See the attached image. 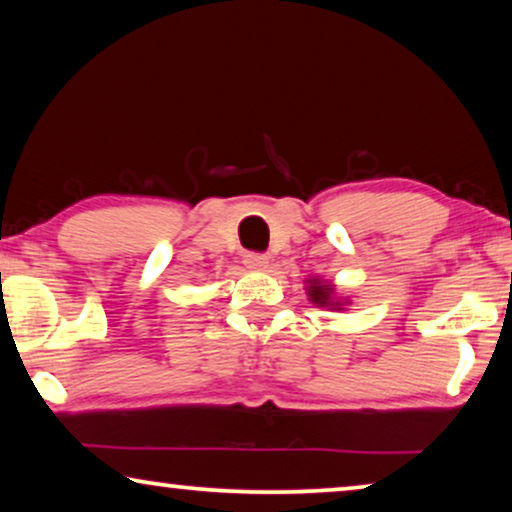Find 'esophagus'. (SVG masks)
Wrapping results in <instances>:
<instances>
[{"label":"esophagus","mask_w":512,"mask_h":512,"mask_svg":"<svg viewBox=\"0 0 512 512\" xmlns=\"http://www.w3.org/2000/svg\"><path fill=\"white\" fill-rule=\"evenodd\" d=\"M243 264H246L250 271H266L269 269V257L259 255V253H250V255H246V259H243Z\"/></svg>","instance_id":"34e87169"}]
</instances>
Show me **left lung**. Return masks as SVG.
<instances>
[{"label": "left lung", "mask_w": 512, "mask_h": 512, "mask_svg": "<svg viewBox=\"0 0 512 512\" xmlns=\"http://www.w3.org/2000/svg\"><path fill=\"white\" fill-rule=\"evenodd\" d=\"M305 294H308V299L317 305V308H326V310H345L349 303V299H342L335 292V285L331 280H324L319 276H310L305 280Z\"/></svg>", "instance_id": "obj_1"}]
</instances>
